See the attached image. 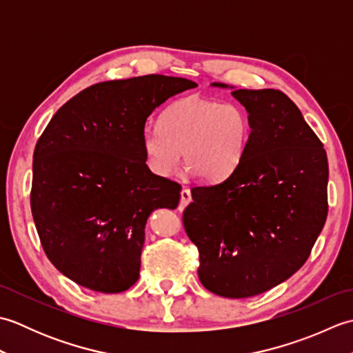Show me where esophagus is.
Masks as SVG:
<instances>
[{"label":"esophagus","mask_w":353,"mask_h":353,"mask_svg":"<svg viewBox=\"0 0 353 353\" xmlns=\"http://www.w3.org/2000/svg\"><path fill=\"white\" fill-rule=\"evenodd\" d=\"M191 203V191L188 188H183L181 192V211Z\"/></svg>","instance_id":"1"}]
</instances>
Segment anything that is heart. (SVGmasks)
<instances>
[{"label": "heart", "mask_w": 353, "mask_h": 353, "mask_svg": "<svg viewBox=\"0 0 353 353\" xmlns=\"http://www.w3.org/2000/svg\"><path fill=\"white\" fill-rule=\"evenodd\" d=\"M249 132V119L235 104L188 97L163 112L161 125L145 127L142 148L157 176L171 174L183 153L185 165L197 177L219 181L241 162Z\"/></svg>", "instance_id": "obj_1"}]
</instances>
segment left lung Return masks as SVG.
I'll return each mask as SVG.
<instances>
[{"instance_id": "8db88e82", "label": "left lung", "mask_w": 353, "mask_h": 353, "mask_svg": "<svg viewBox=\"0 0 353 353\" xmlns=\"http://www.w3.org/2000/svg\"><path fill=\"white\" fill-rule=\"evenodd\" d=\"M232 95L249 114L244 156L224 181L191 190L183 226L199 249L203 287L244 299L287 281L308 259L327 216L329 168L323 144L283 92Z\"/></svg>"}]
</instances>
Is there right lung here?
Wrapping results in <instances>:
<instances>
[{
	"mask_svg": "<svg viewBox=\"0 0 353 353\" xmlns=\"http://www.w3.org/2000/svg\"><path fill=\"white\" fill-rule=\"evenodd\" d=\"M196 86L161 74L103 81L51 118L33 153L30 205L45 254L71 281L100 292L138 281L147 219L176 209L182 190L150 171L142 132L157 106Z\"/></svg>",
	"mask_w": 353,
	"mask_h": 353,
	"instance_id": "1",
	"label": "right lung"
}]
</instances>
